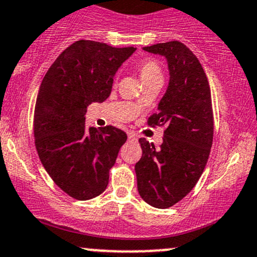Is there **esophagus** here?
I'll use <instances>...</instances> for the list:
<instances>
[{
    "label": "esophagus",
    "mask_w": 257,
    "mask_h": 257,
    "mask_svg": "<svg viewBox=\"0 0 257 257\" xmlns=\"http://www.w3.org/2000/svg\"><path fill=\"white\" fill-rule=\"evenodd\" d=\"M137 135L134 134V133H132V132H128V140H131V141H134V140H137Z\"/></svg>",
    "instance_id": "1"
}]
</instances>
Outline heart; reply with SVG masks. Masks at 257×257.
Here are the masks:
<instances>
[{
    "instance_id": "1",
    "label": "heart",
    "mask_w": 257,
    "mask_h": 257,
    "mask_svg": "<svg viewBox=\"0 0 257 257\" xmlns=\"http://www.w3.org/2000/svg\"><path fill=\"white\" fill-rule=\"evenodd\" d=\"M139 72H140L143 82L150 81L153 78H162V70L159 64L152 59H146L141 61L138 66Z\"/></svg>"
}]
</instances>
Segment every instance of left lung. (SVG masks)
Segmentation results:
<instances>
[{
    "label": "left lung",
    "instance_id": "obj_1",
    "mask_svg": "<svg viewBox=\"0 0 257 257\" xmlns=\"http://www.w3.org/2000/svg\"><path fill=\"white\" fill-rule=\"evenodd\" d=\"M164 57L169 82L158 112L149 124H166L159 149L141 138L143 156L135 164L138 191L147 204L169 208L192 191L210 153L214 134L211 94L196 55L179 41L144 47Z\"/></svg>",
    "mask_w": 257,
    "mask_h": 257
}]
</instances>
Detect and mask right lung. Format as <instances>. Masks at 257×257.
Wrapping results in <instances>:
<instances>
[{
  "instance_id": "1",
  "label": "right lung",
  "mask_w": 257,
  "mask_h": 257,
  "mask_svg": "<svg viewBox=\"0 0 257 257\" xmlns=\"http://www.w3.org/2000/svg\"><path fill=\"white\" fill-rule=\"evenodd\" d=\"M135 51L77 41L59 55L41 83L34 118L38 157L53 181L78 200L106 190L126 140L125 133L112 125H85L87 107L110 96L114 75Z\"/></svg>"
}]
</instances>
